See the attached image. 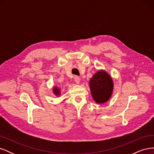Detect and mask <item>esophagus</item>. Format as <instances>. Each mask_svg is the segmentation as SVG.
<instances>
[{"label":"esophagus","mask_w":154,"mask_h":154,"mask_svg":"<svg viewBox=\"0 0 154 154\" xmlns=\"http://www.w3.org/2000/svg\"><path fill=\"white\" fill-rule=\"evenodd\" d=\"M74 78V81H75V82L77 83V84H78V83H80V79L78 76H75Z\"/></svg>","instance_id":"34e87169"}]
</instances>
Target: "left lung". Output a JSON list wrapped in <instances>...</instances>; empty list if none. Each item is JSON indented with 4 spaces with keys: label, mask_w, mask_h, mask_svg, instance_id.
I'll list each match as a JSON object with an SVG mask.
<instances>
[{
    "label": "left lung",
    "mask_w": 154,
    "mask_h": 154,
    "mask_svg": "<svg viewBox=\"0 0 154 154\" xmlns=\"http://www.w3.org/2000/svg\"><path fill=\"white\" fill-rule=\"evenodd\" d=\"M89 85L92 97L97 103H103L109 100L113 90V82L106 72H96L91 79Z\"/></svg>",
    "instance_id": "8db88e82"
}]
</instances>
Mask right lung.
Here are the masks:
<instances>
[{
	"label": "right lung",
	"mask_w": 154,
	"mask_h": 154,
	"mask_svg": "<svg viewBox=\"0 0 154 154\" xmlns=\"http://www.w3.org/2000/svg\"><path fill=\"white\" fill-rule=\"evenodd\" d=\"M54 94H56V95H58L59 94V89L58 88H54Z\"/></svg>",
	"instance_id": "obj_1"
}]
</instances>
